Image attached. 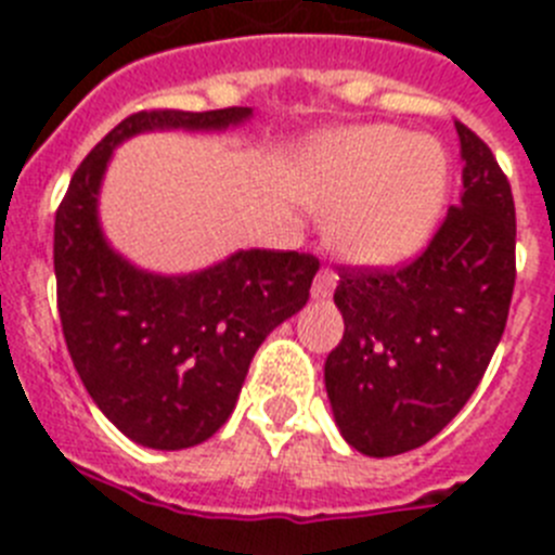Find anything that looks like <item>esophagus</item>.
Here are the masks:
<instances>
[{
  "label": "esophagus",
  "instance_id": "34e87169",
  "mask_svg": "<svg viewBox=\"0 0 555 555\" xmlns=\"http://www.w3.org/2000/svg\"><path fill=\"white\" fill-rule=\"evenodd\" d=\"M338 278L336 272H331V269H320V274L313 278V286H311V297L313 300H327L333 294V288H336Z\"/></svg>",
  "mask_w": 555,
  "mask_h": 555
}]
</instances>
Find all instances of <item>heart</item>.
Masks as SVG:
<instances>
[{"mask_svg":"<svg viewBox=\"0 0 555 555\" xmlns=\"http://www.w3.org/2000/svg\"><path fill=\"white\" fill-rule=\"evenodd\" d=\"M450 160L434 135L364 125L322 132L300 160V194L331 217L327 235L345 261L391 269L423 253L444 217Z\"/></svg>","mask_w":555,"mask_h":555,"instance_id":"1","label":"heart"}]
</instances>
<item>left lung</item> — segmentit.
Returning <instances> with one entry per match:
<instances>
[{
  "label": "left lung",
  "instance_id": "1",
  "mask_svg": "<svg viewBox=\"0 0 555 555\" xmlns=\"http://www.w3.org/2000/svg\"><path fill=\"white\" fill-rule=\"evenodd\" d=\"M461 199L416 261L341 269L345 336L325 389L345 442L372 459L430 442L464 409L494 356L514 292L512 185L492 150L455 121Z\"/></svg>",
  "mask_w": 555,
  "mask_h": 555
}]
</instances>
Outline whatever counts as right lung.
Listing matches in <instances>:
<instances>
[{"label":"right lung","mask_w":555,"mask_h":555,"mask_svg":"<svg viewBox=\"0 0 555 555\" xmlns=\"http://www.w3.org/2000/svg\"><path fill=\"white\" fill-rule=\"evenodd\" d=\"M249 119L253 107L132 113L82 160L57 208V311L68 356L102 414L141 448H194L228 423L255 350L306 306L320 261L238 249L197 272H150L107 242L102 180L113 150L132 135L222 132Z\"/></svg>","instance_id":"obj_1"}]
</instances>
